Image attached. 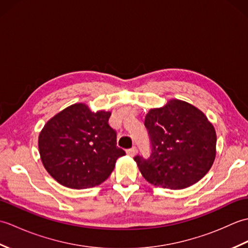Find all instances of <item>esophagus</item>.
Returning a JSON list of instances; mask_svg holds the SVG:
<instances>
[{
	"mask_svg": "<svg viewBox=\"0 0 248 248\" xmlns=\"http://www.w3.org/2000/svg\"><path fill=\"white\" fill-rule=\"evenodd\" d=\"M135 152H136V148H135V147H132V148L127 149V155H130V156H133V155H135Z\"/></svg>",
	"mask_w": 248,
	"mask_h": 248,
	"instance_id": "esophagus-1",
	"label": "esophagus"
}]
</instances>
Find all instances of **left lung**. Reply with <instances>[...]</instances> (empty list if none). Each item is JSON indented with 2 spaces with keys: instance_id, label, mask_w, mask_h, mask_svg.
<instances>
[{
  "instance_id": "1",
  "label": "left lung",
  "mask_w": 248,
  "mask_h": 248,
  "mask_svg": "<svg viewBox=\"0 0 248 248\" xmlns=\"http://www.w3.org/2000/svg\"><path fill=\"white\" fill-rule=\"evenodd\" d=\"M150 138L148 156L134 161L149 183L181 189L198 182L215 159L217 133L204 114L180 100L150 109L145 117Z\"/></svg>"
}]
</instances>
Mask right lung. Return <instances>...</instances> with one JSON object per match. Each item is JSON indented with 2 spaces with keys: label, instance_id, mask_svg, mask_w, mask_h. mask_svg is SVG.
Segmentation results:
<instances>
[{
  "label": "right lung",
  "instance_id": "add662e5",
  "mask_svg": "<svg viewBox=\"0 0 248 248\" xmlns=\"http://www.w3.org/2000/svg\"><path fill=\"white\" fill-rule=\"evenodd\" d=\"M109 112L93 113L73 104L51 118L39 134L43 164L62 186L83 189L107 180L116 160L125 155L117 147V133L108 124Z\"/></svg>",
  "mask_w": 248,
  "mask_h": 248
}]
</instances>
